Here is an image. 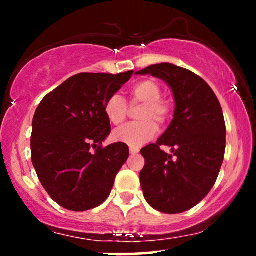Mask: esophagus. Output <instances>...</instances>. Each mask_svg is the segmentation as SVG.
Returning a JSON list of instances; mask_svg holds the SVG:
<instances>
[{"label": "esophagus", "mask_w": 256, "mask_h": 256, "mask_svg": "<svg viewBox=\"0 0 256 256\" xmlns=\"http://www.w3.org/2000/svg\"><path fill=\"white\" fill-rule=\"evenodd\" d=\"M137 152H138V149L137 148H132V146H131V148H130V154L131 155H136Z\"/></svg>", "instance_id": "esophagus-1"}]
</instances>
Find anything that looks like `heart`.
Listing matches in <instances>:
<instances>
[{"label":"heart","instance_id":"heart-1","mask_svg":"<svg viewBox=\"0 0 256 256\" xmlns=\"http://www.w3.org/2000/svg\"><path fill=\"white\" fill-rule=\"evenodd\" d=\"M162 90L152 79L138 82L131 88L130 98L132 104H143L138 114L140 122H134L116 128L113 132L116 142L124 143L132 148H140L156 134L158 125L166 124L170 118L171 108L167 102L161 100ZM104 114L113 125H120L128 116V104L122 96L116 94L107 100Z\"/></svg>","mask_w":256,"mask_h":256}]
</instances>
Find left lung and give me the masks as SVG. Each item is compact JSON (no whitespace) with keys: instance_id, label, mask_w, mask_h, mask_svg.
<instances>
[{"instance_id":"left-lung-1","label":"left lung","mask_w":256,"mask_h":256,"mask_svg":"<svg viewBox=\"0 0 256 256\" xmlns=\"http://www.w3.org/2000/svg\"><path fill=\"white\" fill-rule=\"evenodd\" d=\"M136 74L165 82L176 104L162 136L140 150L146 160L140 173L143 195L158 212H185L207 196L218 178L226 146L222 106L204 79L173 64H152ZM161 145L170 146L174 155L161 151Z\"/></svg>"}]
</instances>
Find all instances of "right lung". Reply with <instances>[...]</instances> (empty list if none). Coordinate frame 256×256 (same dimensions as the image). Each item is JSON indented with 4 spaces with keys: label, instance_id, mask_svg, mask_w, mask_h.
I'll return each instance as SVG.
<instances>
[{
    "label": "right lung",
    "instance_id": "obj_1",
    "mask_svg": "<svg viewBox=\"0 0 256 256\" xmlns=\"http://www.w3.org/2000/svg\"><path fill=\"white\" fill-rule=\"evenodd\" d=\"M132 73H79L37 107L32 120V164L43 188L61 207L84 212L110 196L128 158V146L119 142L102 146L110 134L104 104Z\"/></svg>",
    "mask_w": 256,
    "mask_h": 256
}]
</instances>
